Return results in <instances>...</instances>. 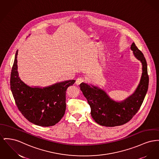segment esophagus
<instances>
[{"instance_id":"esophagus-1","label":"esophagus","mask_w":159,"mask_h":159,"mask_svg":"<svg viewBox=\"0 0 159 159\" xmlns=\"http://www.w3.org/2000/svg\"><path fill=\"white\" fill-rule=\"evenodd\" d=\"M84 81V78L82 77H79L78 79H77L76 81H75V84L77 85H79L81 83H82Z\"/></svg>"}]
</instances>
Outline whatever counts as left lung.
Masks as SVG:
<instances>
[{"instance_id": "obj_1", "label": "left lung", "mask_w": 159, "mask_h": 159, "mask_svg": "<svg viewBox=\"0 0 159 159\" xmlns=\"http://www.w3.org/2000/svg\"><path fill=\"white\" fill-rule=\"evenodd\" d=\"M130 48L134 56L142 64V73L136 90L125 100L115 101L98 86L84 82L80 84V90L90 106L92 118L101 125L115 127L129 121L140 109L147 93L149 77L146 59L134 43Z\"/></svg>"}]
</instances>
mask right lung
Instances as JSON below:
<instances>
[{
  "mask_svg": "<svg viewBox=\"0 0 159 159\" xmlns=\"http://www.w3.org/2000/svg\"><path fill=\"white\" fill-rule=\"evenodd\" d=\"M17 55L18 50L11 70L10 86L19 111L29 121L35 125H55L65 114L66 91L75 80H66L43 88L30 86L19 77Z\"/></svg>",
  "mask_w": 159,
  "mask_h": 159,
  "instance_id": "add662e5",
  "label": "right lung"
}]
</instances>
